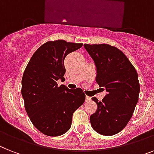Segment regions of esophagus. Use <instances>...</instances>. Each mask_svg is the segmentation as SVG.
<instances>
[{
	"label": "esophagus",
	"mask_w": 154,
	"mask_h": 154,
	"mask_svg": "<svg viewBox=\"0 0 154 154\" xmlns=\"http://www.w3.org/2000/svg\"><path fill=\"white\" fill-rule=\"evenodd\" d=\"M91 97H89V96H86V101H91Z\"/></svg>",
	"instance_id": "esophagus-1"
}]
</instances>
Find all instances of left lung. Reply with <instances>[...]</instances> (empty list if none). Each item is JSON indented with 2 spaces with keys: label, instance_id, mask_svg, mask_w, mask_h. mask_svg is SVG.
I'll return each mask as SVG.
<instances>
[{
  "label": "left lung",
  "instance_id": "1",
  "mask_svg": "<svg viewBox=\"0 0 154 154\" xmlns=\"http://www.w3.org/2000/svg\"><path fill=\"white\" fill-rule=\"evenodd\" d=\"M84 47L94 61L96 82L108 92L102 101L92 97L97 109L90 121L100 134L113 135L125 128L134 113L140 92L138 73L116 47L108 44H85Z\"/></svg>",
  "mask_w": 154,
  "mask_h": 154
}]
</instances>
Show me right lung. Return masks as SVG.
Listing matches in <instances>:
<instances>
[{
    "label": "right lung",
    "mask_w": 154,
    "mask_h": 154,
    "mask_svg": "<svg viewBox=\"0 0 154 154\" xmlns=\"http://www.w3.org/2000/svg\"><path fill=\"white\" fill-rule=\"evenodd\" d=\"M82 45L64 40L47 42L33 54L22 78L25 109L34 126L48 136H60L71 128L72 115L84 103L81 88L69 90L57 81L65 74L66 56Z\"/></svg>",
    "instance_id": "right-lung-1"
}]
</instances>
